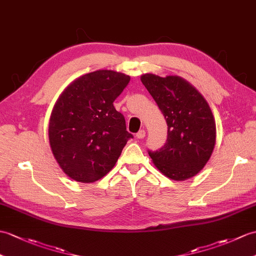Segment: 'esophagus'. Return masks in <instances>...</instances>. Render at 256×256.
I'll return each instance as SVG.
<instances>
[{"label": "esophagus", "mask_w": 256, "mask_h": 256, "mask_svg": "<svg viewBox=\"0 0 256 256\" xmlns=\"http://www.w3.org/2000/svg\"><path fill=\"white\" fill-rule=\"evenodd\" d=\"M145 135H146V132L144 130H140L138 133H136V138H140V140H142V138H145Z\"/></svg>", "instance_id": "1"}]
</instances>
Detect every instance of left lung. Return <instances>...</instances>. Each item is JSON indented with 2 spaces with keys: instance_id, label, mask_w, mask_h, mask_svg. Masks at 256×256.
<instances>
[{
  "instance_id": "obj_1",
  "label": "left lung",
  "mask_w": 256,
  "mask_h": 256,
  "mask_svg": "<svg viewBox=\"0 0 256 256\" xmlns=\"http://www.w3.org/2000/svg\"><path fill=\"white\" fill-rule=\"evenodd\" d=\"M142 82L156 101L168 126L164 145L148 155L164 176L176 181L204 168L216 142V124L203 96L178 76L145 74Z\"/></svg>"
}]
</instances>
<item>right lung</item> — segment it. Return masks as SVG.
I'll return each instance as SVG.
<instances>
[{
  "instance_id": "obj_1",
  "label": "right lung",
  "mask_w": 256,
  "mask_h": 256,
  "mask_svg": "<svg viewBox=\"0 0 256 256\" xmlns=\"http://www.w3.org/2000/svg\"><path fill=\"white\" fill-rule=\"evenodd\" d=\"M130 82V76L96 70L66 87L53 108L49 140L62 170L73 180L90 183L114 167L133 135L114 101Z\"/></svg>"
}]
</instances>
